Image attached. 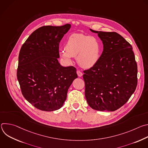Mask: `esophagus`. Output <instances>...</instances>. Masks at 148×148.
<instances>
[{
  "label": "esophagus",
  "instance_id": "1",
  "mask_svg": "<svg viewBox=\"0 0 148 148\" xmlns=\"http://www.w3.org/2000/svg\"><path fill=\"white\" fill-rule=\"evenodd\" d=\"M77 74L78 76V77H82V75H83V74H82L81 71H77Z\"/></svg>",
  "mask_w": 148,
  "mask_h": 148
}]
</instances>
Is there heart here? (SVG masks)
I'll return each mask as SVG.
<instances>
[{"mask_svg":"<svg viewBox=\"0 0 148 148\" xmlns=\"http://www.w3.org/2000/svg\"><path fill=\"white\" fill-rule=\"evenodd\" d=\"M60 57L67 64H71L73 57H76L78 65L83 69L94 67L99 60L101 45L94 36L74 33L67 38L65 48L58 51Z\"/></svg>","mask_w":148,"mask_h":148,"instance_id":"1","label":"heart"}]
</instances>
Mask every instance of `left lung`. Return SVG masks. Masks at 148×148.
<instances>
[{"label": "left lung", "instance_id": "obj_1", "mask_svg": "<svg viewBox=\"0 0 148 148\" xmlns=\"http://www.w3.org/2000/svg\"><path fill=\"white\" fill-rule=\"evenodd\" d=\"M90 30L98 34L103 51L97 64L84 71L85 96L91 108L114 111L136 88L138 69L132 47L116 32Z\"/></svg>", "mask_w": 148, "mask_h": 148}]
</instances>
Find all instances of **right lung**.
Instances as JSON below:
<instances>
[{
    "label": "right lung",
    "instance_id": "add662e5",
    "mask_svg": "<svg viewBox=\"0 0 148 148\" xmlns=\"http://www.w3.org/2000/svg\"><path fill=\"white\" fill-rule=\"evenodd\" d=\"M70 28V24L41 27L30 34L20 49L17 78L21 91L40 110L61 108L69 87L77 78L75 68L63 67L58 61L59 43Z\"/></svg>",
    "mask_w": 148,
    "mask_h": 148
}]
</instances>
